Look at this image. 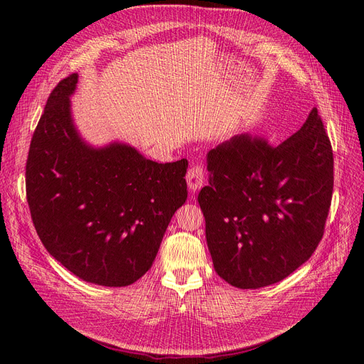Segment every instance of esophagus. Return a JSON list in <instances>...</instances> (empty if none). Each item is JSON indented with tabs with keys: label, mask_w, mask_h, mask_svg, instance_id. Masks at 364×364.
Segmentation results:
<instances>
[{
	"label": "esophagus",
	"mask_w": 364,
	"mask_h": 364,
	"mask_svg": "<svg viewBox=\"0 0 364 364\" xmlns=\"http://www.w3.org/2000/svg\"><path fill=\"white\" fill-rule=\"evenodd\" d=\"M186 182H188V188L191 191H197L200 188L205 182V170L203 165L196 164L188 170V174H186Z\"/></svg>",
	"instance_id": "34e87169"
}]
</instances>
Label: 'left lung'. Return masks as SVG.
Listing matches in <instances>:
<instances>
[{"label": "left lung", "mask_w": 364, "mask_h": 364, "mask_svg": "<svg viewBox=\"0 0 364 364\" xmlns=\"http://www.w3.org/2000/svg\"><path fill=\"white\" fill-rule=\"evenodd\" d=\"M208 173L197 200L220 278L243 290L266 287L313 255L334 186L331 142L316 107L279 146L249 134L218 144Z\"/></svg>", "instance_id": "1"}]
</instances>
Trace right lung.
<instances>
[{
  "label": "right lung",
  "mask_w": 364,
  "mask_h": 364,
  "mask_svg": "<svg viewBox=\"0 0 364 364\" xmlns=\"http://www.w3.org/2000/svg\"><path fill=\"white\" fill-rule=\"evenodd\" d=\"M77 74L51 91L33 134L26 191L42 245L75 277L126 287L156 258L162 237L188 191V161L158 164L124 144L86 146L70 95Z\"/></svg>",
  "instance_id": "obj_1"
}]
</instances>
